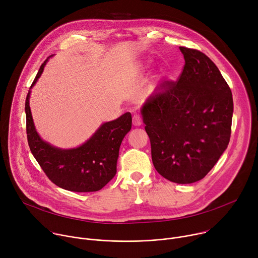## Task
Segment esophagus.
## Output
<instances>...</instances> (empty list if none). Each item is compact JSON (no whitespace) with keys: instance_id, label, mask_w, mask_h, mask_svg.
Listing matches in <instances>:
<instances>
[{"instance_id":"obj_1","label":"esophagus","mask_w":258,"mask_h":258,"mask_svg":"<svg viewBox=\"0 0 258 258\" xmlns=\"http://www.w3.org/2000/svg\"><path fill=\"white\" fill-rule=\"evenodd\" d=\"M133 123L136 126H139V125L142 124V118H141V116L139 114H135L133 116Z\"/></svg>"}]
</instances>
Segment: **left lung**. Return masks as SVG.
Returning a JSON list of instances; mask_svg holds the SVG:
<instances>
[{"mask_svg": "<svg viewBox=\"0 0 258 258\" xmlns=\"http://www.w3.org/2000/svg\"><path fill=\"white\" fill-rule=\"evenodd\" d=\"M185 65L142 108L155 169L176 183L202 179L231 138L233 96L216 65L196 49L179 47Z\"/></svg>", "mask_w": 258, "mask_h": 258, "instance_id": "left-lung-1", "label": "left lung"}]
</instances>
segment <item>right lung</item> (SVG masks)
Wrapping results in <instances>:
<instances>
[{"mask_svg": "<svg viewBox=\"0 0 258 258\" xmlns=\"http://www.w3.org/2000/svg\"><path fill=\"white\" fill-rule=\"evenodd\" d=\"M47 61L41 65L30 88L41 77ZM29 94L25 100L28 146L46 175L56 186L67 191L101 190L116 173L120 144L132 128L131 113L126 112L115 120L102 124L79 148L62 150L44 142L36 133L29 108Z\"/></svg>", "mask_w": 258, "mask_h": 258, "instance_id": "right-lung-1", "label": "right lung"}]
</instances>
